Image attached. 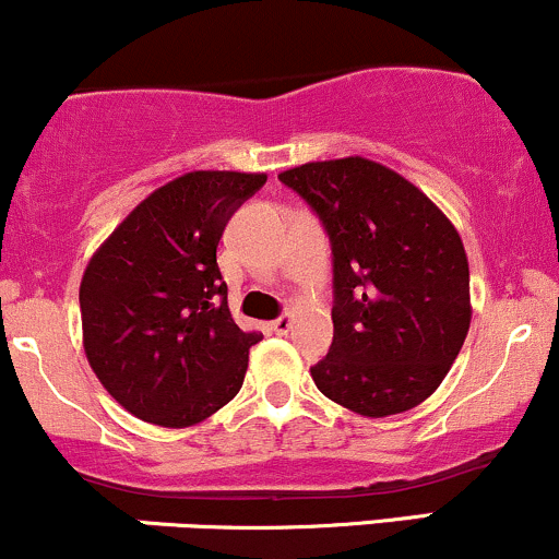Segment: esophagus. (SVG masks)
Instances as JSON below:
<instances>
[{"instance_id": "esophagus-1", "label": "esophagus", "mask_w": 559, "mask_h": 559, "mask_svg": "<svg viewBox=\"0 0 559 559\" xmlns=\"http://www.w3.org/2000/svg\"><path fill=\"white\" fill-rule=\"evenodd\" d=\"M290 328H293L290 314H282V317H277V320L269 322V330H272V333H277V335H285Z\"/></svg>"}]
</instances>
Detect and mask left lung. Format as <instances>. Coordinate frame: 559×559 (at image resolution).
Segmentation results:
<instances>
[{"mask_svg": "<svg viewBox=\"0 0 559 559\" xmlns=\"http://www.w3.org/2000/svg\"><path fill=\"white\" fill-rule=\"evenodd\" d=\"M280 181L314 210L333 250V344L311 378L359 416L411 411L469 333V263L442 210L362 157L309 162Z\"/></svg>", "mask_w": 559, "mask_h": 559, "instance_id": "obj_1", "label": "left lung"}]
</instances>
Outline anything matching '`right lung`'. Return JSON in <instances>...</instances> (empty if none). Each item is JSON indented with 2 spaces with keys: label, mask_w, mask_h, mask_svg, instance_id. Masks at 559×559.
<instances>
[{
  "label": "right lung",
  "mask_w": 559,
  "mask_h": 559,
  "mask_svg": "<svg viewBox=\"0 0 559 559\" xmlns=\"http://www.w3.org/2000/svg\"><path fill=\"white\" fill-rule=\"evenodd\" d=\"M263 173H186L138 205L90 258L80 285L85 354L124 411L200 424L237 397L250 346L231 320L215 250Z\"/></svg>",
  "instance_id": "1"
}]
</instances>
